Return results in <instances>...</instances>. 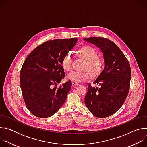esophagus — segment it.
Masks as SVG:
<instances>
[{"label": "esophagus", "instance_id": "34e87169", "mask_svg": "<svg viewBox=\"0 0 147 147\" xmlns=\"http://www.w3.org/2000/svg\"><path fill=\"white\" fill-rule=\"evenodd\" d=\"M78 85V82H76L75 81H73L72 82V86H77Z\"/></svg>", "mask_w": 147, "mask_h": 147}]
</instances>
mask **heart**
Instances as JSON below:
<instances>
[{
	"label": "heart",
	"mask_w": 147,
	"mask_h": 147,
	"mask_svg": "<svg viewBox=\"0 0 147 147\" xmlns=\"http://www.w3.org/2000/svg\"><path fill=\"white\" fill-rule=\"evenodd\" d=\"M78 55L86 60L84 71H73L67 75V78L76 82L87 81L94 75L99 74L103 69V62L97 52L92 48L84 47L78 49ZM61 66L65 70L69 71L71 67V53L66 54L61 60Z\"/></svg>",
	"instance_id": "heart-1"
}]
</instances>
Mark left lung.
Listing matches in <instances>:
<instances>
[{"label": "left lung", "instance_id": "obj_1", "mask_svg": "<svg viewBox=\"0 0 147 147\" xmlns=\"http://www.w3.org/2000/svg\"><path fill=\"white\" fill-rule=\"evenodd\" d=\"M84 40L99 48L103 53L104 68L93 82L99 87L88 84L84 100L92 114L105 118L116 112L127 98L130 85V66L121 51L111 40L95 36Z\"/></svg>", "mask_w": 147, "mask_h": 147}]
</instances>
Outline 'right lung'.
I'll return each mask as SVG.
<instances>
[{
    "label": "right lung",
    "instance_id": "right-lung-1",
    "mask_svg": "<svg viewBox=\"0 0 147 147\" xmlns=\"http://www.w3.org/2000/svg\"><path fill=\"white\" fill-rule=\"evenodd\" d=\"M77 38L48 40L27 56L20 71V87L27 108L34 116L49 117L62 107L71 87V81L56 86L65 77L61 60Z\"/></svg>",
    "mask_w": 147,
    "mask_h": 147
}]
</instances>
